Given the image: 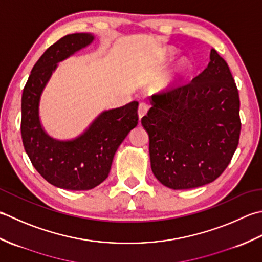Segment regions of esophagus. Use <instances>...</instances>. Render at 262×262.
Instances as JSON below:
<instances>
[{
	"instance_id": "34e87169",
	"label": "esophagus",
	"mask_w": 262,
	"mask_h": 262,
	"mask_svg": "<svg viewBox=\"0 0 262 262\" xmlns=\"http://www.w3.org/2000/svg\"><path fill=\"white\" fill-rule=\"evenodd\" d=\"M148 110H149V105L147 103H140V104H139V107H138L139 119H141L142 116H145L147 114Z\"/></svg>"
}]
</instances>
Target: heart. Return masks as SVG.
Here are the masks:
<instances>
[{
  "label": "heart",
  "instance_id": "heart-1",
  "mask_svg": "<svg viewBox=\"0 0 262 262\" xmlns=\"http://www.w3.org/2000/svg\"><path fill=\"white\" fill-rule=\"evenodd\" d=\"M191 70V64L188 60H182L179 64V71L181 74H186Z\"/></svg>",
  "mask_w": 262,
  "mask_h": 262
}]
</instances>
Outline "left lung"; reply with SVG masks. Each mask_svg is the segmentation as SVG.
<instances>
[{
  "instance_id": "left-lung-1",
  "label": "left lung",
  "mask_w": 262,
  "mask_h": 262,
  "mask_svg": "<svg viewBox=\"0 0 262 262\" xmlns=\"http://www.w3.org/2000/svg\"><path fill=\"white\" fill-rule=\"evenodd\" d=\"M151 105L141 123L159 182L184 190L220 178L236 150L242 124L236 83L217 51L211 50L200 74L155 94Z\"/></svg>"
}]
</instances>
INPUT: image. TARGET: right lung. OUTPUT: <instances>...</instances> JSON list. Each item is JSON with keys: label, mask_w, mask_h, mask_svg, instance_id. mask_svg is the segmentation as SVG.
Wrapping results in <instances>:
<instances>
[{"label": "right lung", "mask_w": 262, "mask_h": 262, "mask_svg": "<svg viewBox=\"0 0 262 262\" xmlns=\"http://www.w3.org/2000/svg\"><path fill=\"white\" fill-rule=\"evenodd\" d=\"M90 34H71L51 45L36 62L21 97V138L33 166L47 182L67 190H90L107 178L117 148L138 124V105L101 113L73 141H56L42 131L39 97L56 63L93 41Z\"/></svg>", "instance_id": "right-lung-1"}]
</instances>
